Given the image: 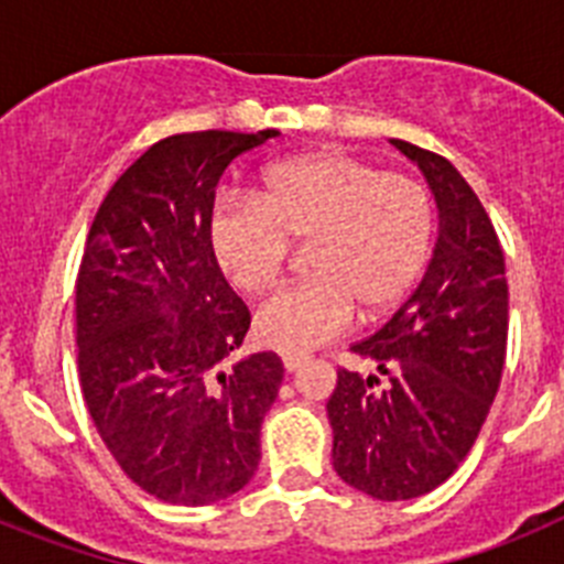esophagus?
<instances>
[{
  "label": "esophagus",
  "mask_w": 564,
  "mask_h": 564,
  "mask_svg": "<svg viewBox=\"0 0 564 564\" xmlns=\"http://www.w3.org/2000/svg\"><path fill=\"white\" fill-rule=\"evenodd\" d=\"M282 364H285L288 372H296L299 367H305L307 356H296V352H288V356H282Z\"/></svg>",
  "instance_id": "34e87169"
}]
</instances>
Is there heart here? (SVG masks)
<instances>
[{"mask_svg":"<svg viewBox=\"0 0 564 564\" xmlns=\"http://www.w3.org/2000/svg\"><path fill=\"white\" fill-rule=\"evenodd\" d=\"M430 192L403 172L352 154L307 152L268 166L251 197H220L208 212V251L239 293L257 296L305 246L307 282L268 299L253 318L265 347L307 352L347 330L356 311H392L430 257Z\"/></svg>","mask_w":564,"mask_h":564,"instance_id":"obj_1","label":"heart"}]
</instances>
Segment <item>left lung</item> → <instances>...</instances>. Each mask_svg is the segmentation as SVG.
Segmentation results:
<instances>
[{"label": "left lung", "mask_w": 564, "mask_h": 564, "mask_svg": "<svg viewBox=\"0 0 564 564\" xmlns=\"http://www.w3.org/2000/svg\"><path fill=\"white\" fill-rule=\"evenodd\" d=\"M437 203L435 251L421 285L350 352L372 376L338 370L327 401L333 468L376 500H412L449 480L475 446L506 364L508 282L500 239L446 158L392 141Z\"/></svg>", "instance_id": "obj_1"}]
</instances>
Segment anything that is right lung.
Here are the masks:
<instances>
[{
    "label": "right lung",
    "mask_w": 564,
    "mask_h": 564,
    "mask_svg": "<svg viewBox=\"0 0 564 564\" xmlns=\"http://www.w3.org/2000/svg\"><path fill=\"white\" fill-rule=\"evenodd\" d=\"M276 129L163 138L115 181L76 282L78 378L123 475L174 506H208L259 466L262 417L285 376L276 352L223 370L251 313L208 251L214 188Z\"/></svg>",
    "instance_id": "right-lung-1"
}]
</instances>
